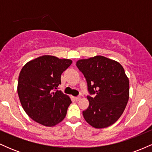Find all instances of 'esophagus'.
I'll list each match as a JSON object with an SVG mask.
<instances>
[{
  "label": "esophagus",
  "instance_id": "obj_1",
  "mask_svg": "<svg viewBox=\"0 0 152 152\" xmlns=\"http://www.w3.org/2000/svg\"><path fill=\"white\" fill-rule=\"evenodd\" d=\"M81 96L75 97V98H74V99H75V100L76 101V102H78V101H80V100H81Z\"/></svg>",
  "mask_w": 152,
  "mask_h": 152
}]
</instances>
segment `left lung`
<instances>
[{"label":"left lung","mask_w":152,"mask_h":152,"mask_svg":"<svg viewBox=\"0 0 152 152\" xmlns=\"http://www.w3.org/2000/svg\"><path fill=\"white\" fill-rule=\"evenodd\" d=\"M76 66L86 78L90 94L89 106L83 111L84 119L96 129L114 124L126 108L129 98V81L119 63L96 56L80 59Z\"/></svg>","instance_id":"1"}]
</instances>
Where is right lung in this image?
Returning <instances> with one entry per match:
<instances>
[{"mask_svg":"<svg viewBox=\"0 0 152 152\" xmlns=\"http://www.w3.org/2000/svg\"><path fill=\"white\" fill-rule=\"evenodd\" d=\"M71 64L70 59L45 55L22 68L17 91L22 107L34 121L45 126H53L66 117L71 100L57 88L61 74Z\"/></svg>","mask_w":152,"mask_h":152,"instance_id":"add662e5","label":"right lung"}]
</instances>
